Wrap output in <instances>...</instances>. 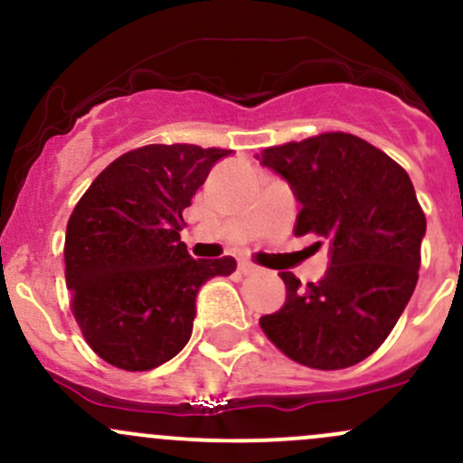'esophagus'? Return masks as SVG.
Wrapping results in <instances>:
<instances>
[{"label": "esophagus", "instance_id": "esophagus-1", "mask_svg": "<svg viewBox=\"0 0 463 463\" xmlns=\"http://www.w3.org/2000/svg\"><path fill=\"white\" fill-rule=\"evenodd\" d=\"M256 269H258V267L253 265V262H250V260H241V262H238V271H241L242 276H247V273H253Z\"/></svg>", "mask_w": 463, "mask_h": 463}]
</instances>
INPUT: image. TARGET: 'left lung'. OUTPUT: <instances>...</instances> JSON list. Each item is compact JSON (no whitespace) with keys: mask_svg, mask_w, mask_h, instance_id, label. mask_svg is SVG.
Returning <instances> with one entry per match:
<instances>
[{"mask_svg":"<svg viewBox=\"0 0 463 463\" xmlns=\"http://www.w3.org/2000/svg\"><path fill=\"white\" fill-rule=\"evenodd\" d=\"M262 165L285 176L302 203L296 236L329 241L320 282L280 278L287 300L260 329L287 357L320 371L366 360L400 320L415 291L426 216L400 163L346 132L265 147Z\"/></svg>","mask_w":463,"mask_h":463,"instance_id":"obj_1","label":"left lung"}]
</instances>
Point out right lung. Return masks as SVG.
Here are the masks:
<instances>
[{
	"label": "right lung",
	"mask_w": 463,
	"mask_h": 463,
	"mask_svg": "<svg viewBox=\"0 0 463 463\" xmlns=\"http://www.w3.org/2000/svg\"><path fill=\"white\" fill-rule=\"evenodd\" d=\"M232 150L152 143L112 161L79 198L63 260L71 309L83 340L108 364L150 371L192 335L196 293L236 260H194L183 210L218 158Z\"/></svg>",
	"instance_id": "add662e5"
}]
</instances>
